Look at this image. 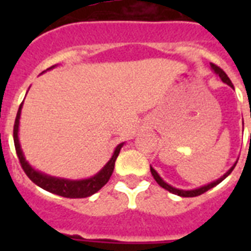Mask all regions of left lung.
<instances>
[{
	"instance_id": "left-lung-1",
	"label": "left lung",
	"mask_w": 251,
	"mask_h": 251,
	"mask_svg": "<svg viewBox=\"0 0 251 251\" xmlns=\"http://www.w3.org/2000/svg\"><path fill=\"white\" fill-rule=\"evenodd\" d=\"M210 65H211V69H212V72H214L215 74H218V75L220 76V79H222L224 83H226L228 86H230L232 88H233V84H232V82H230V79L228 78V75H226V73L223 72L222 69L219 68V66H216V65H214V64H210ZM250 142H251V137H250ZM236 164H237V161H236V163H234V164L232 165V167H230L229 169H228V171H226V173L222 176V177H220V178L216 179V181H212V182L207 183V185H203V186H201V187H197V189H191V190H183V189H177V187L172 186V185L167 183L164 179L161 178L160 176H159V173H157V172L155 171L152 167H150V168H151V175L153 176L155 181H156V182L159 183L161 187H163V189L168 190L169 193H172V194L179 195V197H185V198L187 197V198H189V197H198V195L203 194V193H206L207 190H210V189H212L214 186L219 185V183L222 182L223 179H226V177H228V176L232 173V171L234 169Z\"/></svg>"
}]
</instances>
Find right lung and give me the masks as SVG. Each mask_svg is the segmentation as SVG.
I'll return each mask as SVG.
<instances>
[{"instance_id":"right-lung-1","label":"right lung","mask_w":251,"mask_h":251,"mask_svg":"<svg viewBox=\"0 0 251 251\" xmlns=\"http://www.w3.org/2000/svg\"><path fill=\"white\" fill-rule=\"evenodd\" d=\"M56 68L50 66L48 70ZM23 102L19 105L18 109L17 118H15V124H14V145H15V151H17L18 159L21 161V165L23 168V171L28 178L32 181L33 183H36L37 186H40L41 189L53 193V194L61 195L65 198H86V197H91L95 193H98L108 181H109L110 176L113 173L114 163L117 159L118 153L121 151L124 143L120 145L114 149V152L109 161L106 163L100 171L95 176L90 177V178L84 179H69V178H61V177H54V176H49L47 173H43L40 171H36L35 168L31 167L29 163L25 160V153L22 151L21 143H19V137H18V131H19V120H21V112Z\"/></svg>"}]
</instances>
